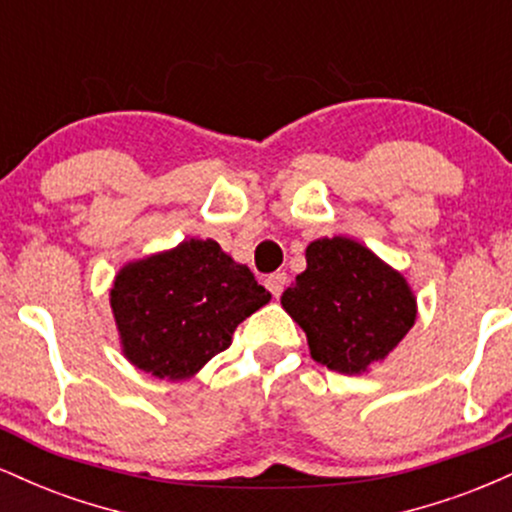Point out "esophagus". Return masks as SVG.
Returning a JSON list of instances; mask_svg holds the SVG:
<instances>
[{"label": "esophagus", "mask_w": 512, "mask_h": 512, "mask_svg": "<svg viewBox=\"0 0 512 512\" xmlns=\"http://www.w3.org/2000/svg\"><path fill=\"white\" fill-rule=\"evenodd\" d=\"M264 284H267V289H269V293H272L274 298H279L281 293H284V286H286V274H284V272H274V274H269V276H267V281H264Z\"/></svg>", "instance_id": "1"}]
</instances>
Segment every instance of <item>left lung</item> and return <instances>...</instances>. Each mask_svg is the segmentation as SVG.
<instances>
[{
  "instance_id": "1",
  "label": "left lung",
  "mask_w": 512,
  "mask_h": 512,
  "mask_svg": "<svg viewBox=\"0 0 512 512\" xmlns=\"http://www.w3.org/2000/svg\"><path fill=\"white\" fill-rule=\"evenodd\" d=\"M281 305L308 337L310 356L337 373L383 361L416 320L407 279L351 238H320Z\"/></svg>"
}]
</instances>
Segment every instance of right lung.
<instances>
[{"mask_svg":"<svg viewBox=\"0 0 512 512\" xmlns=\"http://www.w3.org/2000/svg\"><path fill=\"white\" fill-rule=\"evenodd\" d=\"M269 298L216 240L195 238L125 264L110 291L125 356L168 380L190 378L226 351L240 322Z\"/></svg>","mask_w":512,"mask_h":512,"instance_id":"right-lung-1","label":"right lung"}]
</instances>
